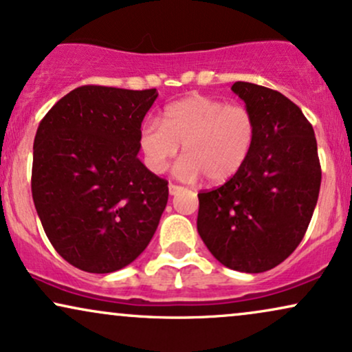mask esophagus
Returning <instances> with one entry per match:
<instances>
[{
    "instance_id": "34e87169",
    "label": "esophagus",
    "mask_w": 352,
    "mask_h": 352,
    "mask_svg": "<svg viewBox=\"0 0 352 352\" xmlns=\"http://www.w3.org/2000/svg\"><path fill=\"white\" fill-rule=\"evenodd\" d=\"M169 194H171V196H176V194H179L181 190H183L184 188L183 186H177V184H173V183H169Z\"/></svg>"
}]
</instances>
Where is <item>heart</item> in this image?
<instances>
[{
	"instance_id": "b5f03b06",
	"label": "heart",
	"mask_w": 352,
	"mask_h": 352,
	"mask_svg": "<svg viewBox=\"0 0 352 352\" xmlns=\"http://www.w3.org/2000/svg\"><path fill=\"white\" fill-rule=\"evenodd\" d=\"M256 133V119L246 106L190 94L166 106L162 122L146 117L138 130V145L156 175L166 171L183 145L184 158L176 175L188 181L204 175L209 183L222 184L248 162Z\"/></svg>"
}]
</instances>
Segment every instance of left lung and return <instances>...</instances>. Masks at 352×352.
I'll return each instance as SVG.
<instances>
[{"instance_id":"8db88e82","label":"left lung","mask_w":352,"mask_h":352,"mask_svg":"<svg viewBox=\"0 0 352 352\" xmlns=\"http://www.w3.org/2000/svg\"><path fill=\"white\" fill-rule=\"evenodd\" d=\"M258 133L248 162L220 188L199 192L197 232L223 266L269 271L302 241L322 184L316 138L300 107L279 91L236 81Z\"/></svg>"}]
</instances>
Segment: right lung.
<instances>
[{"mask_svg":"<svg viewBox=\"0 0 352 352\" xmlns=\"http://www.w3.org/2000/svg\"><path fill=\"white\" fill-rule=\"evenodd\" d=\"M158 91L81 86L34 138L32 199L56 253L94 274L135 261L168 202V181L138 160V130Z\"/></svg>","mask_w":352,"mask_h":352,"instance_id":"right-lung-1","label":"right lung"}]
</instances>
